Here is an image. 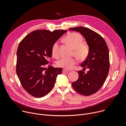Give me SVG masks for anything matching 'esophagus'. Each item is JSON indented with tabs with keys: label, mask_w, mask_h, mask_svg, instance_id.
<instances>
[{
	"label": "esophagus",
	"mask_w": 126,
	"mask_h": 126,
	"mask_svg": "<svg viewBox=\"0 0 126 126\" xmlns=\"http://www.w3.org/2000/svg\"><path fill=\"white\" fill-rule=\"evenodd\" d=\"M68 72H69V71L66 70V69H63V70H62V73H67Z\"/></svg>",
	"instance_id": "obj_1"
}]
</instances>
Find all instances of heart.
<instances>
[{"mask_svg":"<svg viewBox=\"0 0 126 126\" xmlns=\"http://www.w3.org/2000/svg\"><path fill=\"white\" fill-rule=\"evenodd\" d=\"M64 41L74 49V54L80 60L85 59L89 53V47L83 43V38L78 33H71L64 38ZM51 54L55 58L59 57V44L58 41L53 43L51 47ZM77 61L75 59L63 58L57 62V65L59 67L70 70L72 69L76 64Z\"/></svg>","mask_w":126,"mask_h":126,"instance_id":"heart-1","label":"heart"}]
</instances>
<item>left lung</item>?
<instances>
[{"label": "left lung", "instance_id": "1", "mask_svg": "<svg viewBox=\"0 0 126 126\" xmlns=\"http://www.w3.org/2000/svg\"><path fill=\"white\" fill-rule=\"evenodd\" d=\"M69 30L82 34L89 47V54L81 65L83 69L88 68L89 70L87 73L82 70L79 71V78L72 85L78 93L84 96L91 95L102 87L108 75L110 68L108 47L101 36L91 29L80 26Z\"/></svg>", "mask_w": 126, "mask_h": 126}]
</instances>
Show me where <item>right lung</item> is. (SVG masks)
<instances>
[{
	"label": "right lung",
	"instance_id": "add662e5",
	"mask_svg": "<svg viewBox=\"0 0 126 126\" xmlns=\"http://www.w3.org/2000/svg\"><path fill=\"white\" fill-rule=\"evenodd\" d=\"M66 30L45 29L34 31L19 43L17 50L16 71L22 87L31 96L41 98L48 94L55 85L61 68L49 64L51 47ZM48 65V68L46 67Z\"/></svg>",
	"mask_w": 126,
	"mask_h": 126
}]
</instances>
